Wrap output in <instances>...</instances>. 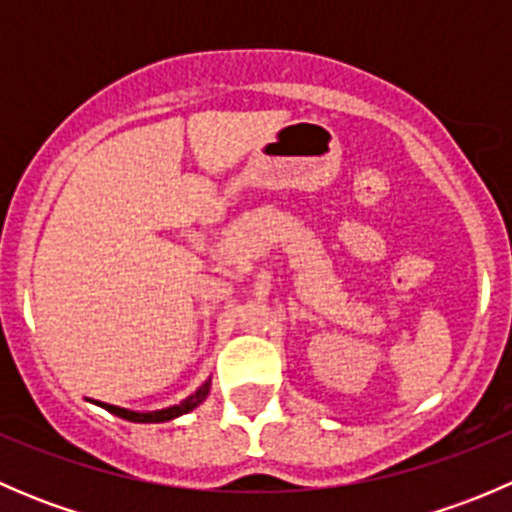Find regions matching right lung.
Returning <instances> with one entry per match:
<instances>
[{"instance_id": "obj_1", "label": "right lung", "mask_w": 512, "mask_h": 512, "mask_svg": "<svg viewBox=\"0 0 512 512\" xmlns=\"http://www.w3.org/2000/svg\"><path fill=\"white\" fill-rule=\"evenodd\" d=\"M210 391V384H203L198 391H195L193 396H188V399L183 401V404L178 406H170V409H163V411H151V414H138V411H128V409H118V406H111V404H101V401H94V404L101 406V409L111 411L113 416L118 418H126V421H133V423H163V421H170V418H178L183 414H188V411H193L195 406L203 404L205 396H208Z\"/></svg>"}]
</instances>
